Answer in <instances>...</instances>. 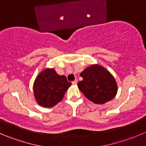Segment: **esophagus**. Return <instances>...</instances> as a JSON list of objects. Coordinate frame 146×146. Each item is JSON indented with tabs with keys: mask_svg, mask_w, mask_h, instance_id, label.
<instances>
[{
	"mask_svg": "<svg viewBox=\"0 0 146 146\" xmlns=\"http://www.w3.org/2000/svg\"><path fill=\"white\" fill-rule=\"evenodd\" d=\"M77 83H78V80H75L74 81L72 82V84H73V85H76Z\"/></svg>",
	"mask_w": 146,
	"mask_h": 146,
	"instance_id": "obj_1",
	"label": "esophagus"
}]
</instances>
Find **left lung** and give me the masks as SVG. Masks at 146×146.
<instances>
[{"label":"left lung","mask_w":146,"mask_h":146,"mask_svg":"<svg viewBox=\"0 0 146 146\" xmlns=\"http://www.w3.org/2000/svg\"><path fill=\"white\" fill-rule=\"evenodd\" d=\"M79 90L89 100L102 104L111 100L118 90L117 82L108 70L99 64L91 65L80 73Z\"/></svg>","instance_id":"8db88e82"}]
</instances>
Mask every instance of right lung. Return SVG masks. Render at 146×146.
Masks as SVG:
<instances>
[{
  "label": "right lung",
  "mask_w": 146,
  "mask_h": 146,
  "mask_svg": "<svg viewBox=\"0 0 146 146\" xmlns=\"http://www.w3.org/2000/svg\"><path fill=\"white\" fill-rule=\"evenodd\" d=\"M71 82L65 76L57 74L54 68H46L35 79L33 91L37 104L44 107L50 108L63 100L65 92Z\"/></svg>",
  "instance_id": "right-lung-1"
}]
</instances>
